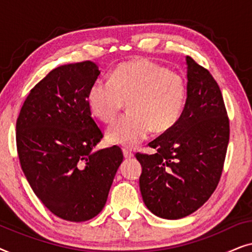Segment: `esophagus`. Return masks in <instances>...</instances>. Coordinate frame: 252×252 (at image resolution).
<instances>
[{
	"label": "esophagus",
	"mask_w": 252,
	"mask_h": 252,
	"mask_svg": "<svg viewBox=\"0 0 252 252\" xmlns=\"http://www.w3.org/2000/svg\"><path fill=\"white\" fill-rule=\"evenodd\" d=\"M123 153H124V157H125L126 159H130V158L134 157V154L132 153V151H129L127 149H124Z\"/></svg>",
	"instance_id": "34e87169"
}]
</instances>
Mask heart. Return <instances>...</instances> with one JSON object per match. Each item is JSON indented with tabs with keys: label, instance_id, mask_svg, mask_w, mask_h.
Instances as JSON below:
<instances>
[{
	"label": "heart",
	"instance_id": "heart-1",
	"mask_svg": "<svg viewBox=\"0 0 252 252\" xmlns=\"http://www.w3.org/2000/svg\"><path fill=\"white\" fill-rule=\"evenodd\" d=\"M187 97L186 80L178 72L148 58L124 63L109 81L96 80L88 91L92 112L105 124L112 123L126 102L128 113L106 130L109 142L134 148L151 130L164 133L180 119Z\"/></svg>",
	"mask_w": 252,
	"mask_h": 252
}]
</instances>
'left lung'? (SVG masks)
I'll list each match as a JSON object with an SVG mask.
<instances>
[{
    "mask_svg": "<svg viewBox=\"0 0 252 252\" xmlns=\"http://www.w3.org/2000/svg\"><path fill=\"white\" fill-rule=\"evenodd\" d=\"M187 62V99L178 123L137 153L142 165L144 204L164 219H180L201 208L221 177L229 141V119L218 84L191 57Z\"/></svg>",
    "mask_w": 252,
    "mask_h": 252,
    "instance_id": "1",
    "label": "left lung"
}]
</instances>
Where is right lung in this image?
I'll use <instances>...</instances> for the list:
<instances>
[{
	"instance_id": "right-lung-1",
	"label": "right lung",
	"mask_w": 252,
	"mask_h": 252,
	"mask_svg": "<svg viewBox=\"0 0 252 252\" xmlns=\"http://www.w3.org/2000/svg\"><path fill=\"white\" fill-rule=\"evenodd\" d=\"M99 75L91 61L62 65L31 89L16 124L23 172L44 206L68 221H86L104 208L123 151L93 153L103 137L88 105Z\"/></svg>"
}]
</instances>
